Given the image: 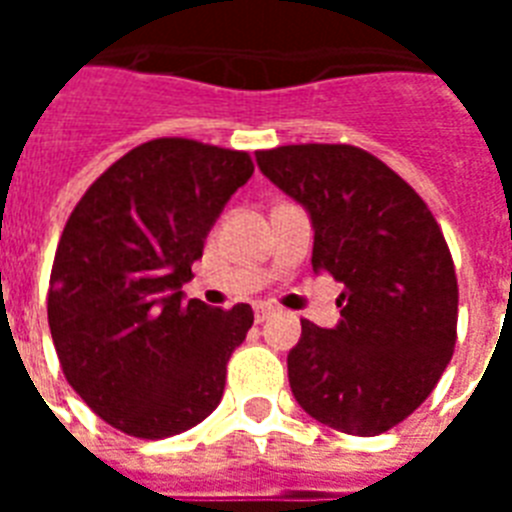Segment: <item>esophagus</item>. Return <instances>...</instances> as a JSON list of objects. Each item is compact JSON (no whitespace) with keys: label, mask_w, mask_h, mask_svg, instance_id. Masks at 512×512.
Masks as SVG:
<instances>
[{"label":"esophagus","mask_w":512,"mask_h":512,"mask_svg":"<svg viewBox=\"0 0 512 512\" xmlns=\"http://www.w3.org/2000/svg\"><path fill=\"white\" fill-rule=\"evenodd\" d=\"M271 313H273V305H265V303L255 305V321H257V324H263V321L268 319Z\"/></svg>","instance_id":"esophagus-1"}]
</instances>
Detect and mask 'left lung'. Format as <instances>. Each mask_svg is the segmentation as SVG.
<instances>
[{"mask_svg": "<svg viewBox=\"0 0 512 512\" xmlns=\"http://www.w3.org/2000/svg\"><path fill=\"white\" fill-rule=\"evenodd\" d=\"M257 167L308 212L313 268L342 284L340 321H303L289 388L313 420L377 436L436 388L457 340V276L425 201L356 146L257 151Z\"/></svg>", "mask_w": 512, "mask_h": 512, "instance_id": "1", "label": "left lung"}]
</instances>
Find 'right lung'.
<instances>
[{
  "label": "right lung",
  "instance_id": "right-lung-1",
  "mask_svg": "<svg viewBox=\"0 0 512 512\" xmlns=\"http://www.w3.org/2000/svg\"><path fill=\"white\" fill-rule=\"evenodd\" d=\"M244 151L159 138L90 185L52 263L47 319L71 388L108 425L170 438L215 412L255 313L185 300L191 265L252 177Z\"/></svg>",
  "mask_w": 512,
  "mask_h": 512
}]
</instances>
